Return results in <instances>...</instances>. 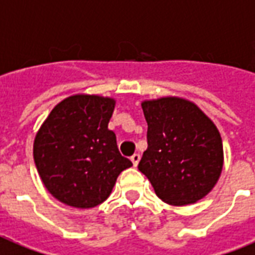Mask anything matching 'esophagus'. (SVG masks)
<instances>
[{
	"label": "esophagus",
	"mask_w": 255,
	"mask_h": 255,
	"mask_svg": "<svg viewBox=\"0 0 255 255\" xmlns=\"http://www.w3.org/2000/svg\"><path fill=\"white\" fill-rule=\"evenodd\" d=\"M140 153H134V155L130 157V160H131V163H133V166L137 167V164H138V161H140Z\"/></svg>",
	"instance_id": "34e87169"
}]
</instances>
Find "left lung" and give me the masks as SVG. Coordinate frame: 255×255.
Masks as SVG:
<instances>
[{
  "mask_svg": "<svg viewBox=\"0 0 255 255\" xmlns=\"http://www.w3.org/2000/svg\"><path fill=\"white\" fill-rule=\"evenodd\" d=\"M148 148L138 170L170 205L193 204L216 185L223 168L219 130L194 103L161 98L142 103Z\"/></svg>",
  "mask_w": 255,
  "mask_h": 255,
  "instance_id": "left-lung-1",
  "label": "left lung"
}]
</instances>
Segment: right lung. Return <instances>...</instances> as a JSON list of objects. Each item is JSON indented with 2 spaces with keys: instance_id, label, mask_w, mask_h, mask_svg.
Listing matches in <instances>:
<instances>
[{
  "instance_id": "right-lung-1",
  "label": "right lung",
  "mask_w": 255,
  "mask_h": 255,
  "mask_svg": "<svg viewBox=\"0 0 255 255\" xmlns=\"http://www.w3.org/2000/svg\"><path fill=\"white\" fill-rule=\"evenodd\" d=\"M115 100L74 95L55 106L33 142V160L46 189L74 208H94L131 167L109 130Z\"/></svg>"
}]
</instances>
